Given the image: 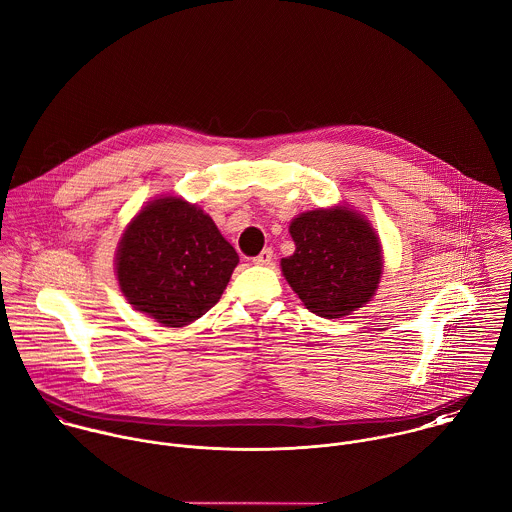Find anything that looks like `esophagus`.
Masks as SVG:
<instances>
[{
  "instance_id": "obj_1",
  "label": "esophagus",
  "mask_w": 512,
  "mask_h": 512,
  "mask_svg": "<svg viewBox=\"0 0 512 512\" xmlns=\"http://www.w3.org/2000/svg\"><path fill=\"white\" fill-rule=\"evenodd\" d=\"M273 257H275V255H273V249L267 247V249H263L257 257H253V263H255V265H271V263H273Z\"/></svg>"
}]
</instances>
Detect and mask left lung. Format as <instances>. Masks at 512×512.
I'll return each mask as SVG.
<instances>
[{
  "label": "left lung",
  "instance_id": "obj_1",
  "mask_svg": "<svg viewBox=\"0 0 512 512\" xmlns=\"http://www.w3.org/2000/svg\"><path fill=\"white\" fill-rule=\"evenodd\" d=\"M289 233L295 253L281 259V269L311 313L339 319L375 295L383 253L361 213L349 207L307 211L291 221Z\"/></svg>",
  "mask_w": 512,
  "mask_h": 512
}]
</instances>
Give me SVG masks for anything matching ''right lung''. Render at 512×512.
Returning a JSON list of instances; mask_svg holds the SVG:
<instances>
[{
    "instance_id": "add662e5",
    "label": "right lung",
    "mask_w": 512,
    "mask_h": 512,
    "mask_svg": "<svg viewBox=\"0 0 512 512\" xmlns=\"http://www.w3.org/2000/svg\"><path fill=\"white\" fill-rule=\"evenodd\" d=\"M237 251L213 219L179 197L149 201L127 225L115 255L127 301L165 327H185L223 295Z\"/></svg>"
}]
</instances>
